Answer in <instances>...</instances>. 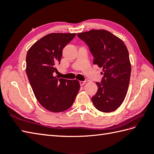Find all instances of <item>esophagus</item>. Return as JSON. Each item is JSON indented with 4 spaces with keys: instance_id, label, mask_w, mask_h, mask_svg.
<instances>
[{
    "instance_id": "obj_1",
    "label": "esophagus",
    "mask_w": 154,
    "mask_h": 154,
    "mask_svg": "<svg viewBox=\"0 0 154 154\" xmlns=\"http://www.w3.org/2000/svg\"><path fill=\"white\" fill-rule=\"evenodd\" d=\"M85 83H86V81H79V83H80V85L81 86H83V85H85Z\"/></svg>"
}]
</instances>
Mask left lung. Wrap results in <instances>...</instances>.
I'll return each instance as SVG.
<instances>
[{
	"label": "left lung",
	"mask_w": 154,
	"mask_h": 154,
	"mask_svg": "<svg viewBox=\"0 0 154 154\" xmlns=\"http://www.w3.org/2000/svg\"><path fill=\"white\" fill-rule=\"evenodd\" d=\"M89 46L93 63L103 68L104 77L97 82L98 91L91 99L97 110L111 112L125 99L128 89L131 63L124 42L105 30H91L77 34Z\"/></svg>",
	"instance_id": "left-lung-1"
}]
</instances>
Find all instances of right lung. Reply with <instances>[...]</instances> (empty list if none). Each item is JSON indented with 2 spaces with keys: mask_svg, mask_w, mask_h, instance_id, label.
Listing matches in <instances>:
<instances>
[{
  "mask_svg": "<svg viewBox=\"0 0 154 154\" xmlns=\"http://www.w3.org/2000/svg\"><path fill=\"white\" fill-rule=\"evenodd\" d=\"M75 33H51L32 45L26 55V72L34 95L41 105L54 112L71 106L80 89L77 80L54 76L55 65L60 63L62 51Z\"/></svg>",
  "mask_w": 154,
  "mask_h": 154,
  "instance_id": "1",
  "label": "right lung"
}]
</instances>
